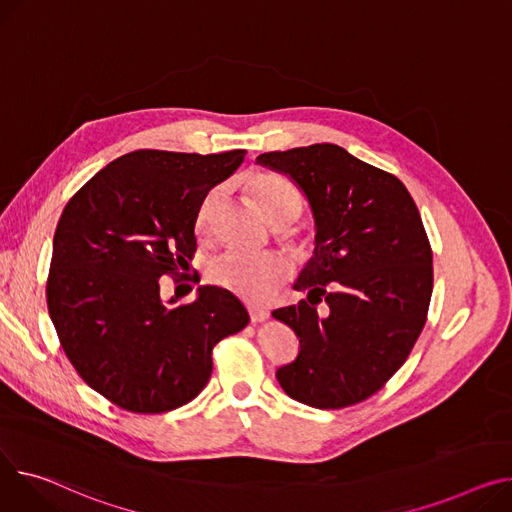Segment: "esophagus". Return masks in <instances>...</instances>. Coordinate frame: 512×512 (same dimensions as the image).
Wrapping results in <instances>:
<instances>
[{"mask_svg": "<svg viewBox=\"0 0 512 512\" xmlns=\"http://www.w3.org/2000/svg\"><path fill=\"white\" fill-rule=\"evenodd\" d=\"M249 315H251V323H263L269 317V311L257 309V306H249Z\"/></svg>", "mask_w": 512, "mask_h": 512, "instance_id": "obj_1", "label": "esophagus"}]
</instances>
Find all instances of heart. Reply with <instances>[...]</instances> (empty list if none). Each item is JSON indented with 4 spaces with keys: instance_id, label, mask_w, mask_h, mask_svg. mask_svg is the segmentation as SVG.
Here are the masks:
<instances>
[{
    "instance_id": "b5f03b06",
    "label": "heart",
    "mask_w": 512,
    "mask_h": 512,
    "mask_svg": "<svg viewBox=\"0 0 512 512\" xmlns=\"http://www.w3.org/2000/svg\"><path fill=\"white\" fill-rule=\"evenodd\" d=\"M245 189L255 199L265 218L280 228V241L294 257H304L306 243L296 232L286 230L302 214L304 201L302 193L286 177L269 173V170H255L245 177ZM224 195V187H214L203 195L195 214V232L199 238L212 234L214 216ZM290 278V263L278 253H265L247 257L238 253H226L208 265V280L218 288L232 292L251 304H267L280 286Z\"/></svg>"
}]
</instances>
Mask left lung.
Masks as SVG:
<instances>
[{"instance_id": "left-lung-1", "label": "left lung", "mask_w": 512, "mask_h": 512, "mask_svg": "<svg viewBox=\"0 0 512 512\" xmlns=\"http://www.w3.org/2000/svg\"><path fill=\"white\" fill-rule=\"evenodd\" d=\"M259 164L290 175L315 216V255L294 290L306 300L274 311L300 337L282 389L319 410L377 393L410 356L432 296V249L416 203L391 173L335 144L267 152ZM325 299L327 318L316 304Z\"/></svg>"}]
</instances>
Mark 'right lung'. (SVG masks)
Returning a JSON list of instances; mask_svg holds the SVG:
<instances>
[{
    "instance_id": "obj_1",
    "label": "right lung",
    "mask_w": 512,
    "mask_h": 512,
    "mask_svg": "<svg viewBox=\"0 0 512 512\" xmlns=\"http://www.w3.org/2000/svg\"><path fill=\"white\" fill-rule=\"evenodd\" d=\"M245 154L129 152L98 170L59 218L51 321L84 383L127 412L189 403L210 381L214 346L249 325L224 288L201 286L189 304L160 298L162 276L187 280L199 201Z\"/></svg>"
}]
</instances>
